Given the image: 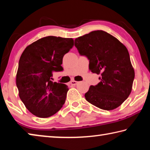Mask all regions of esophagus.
Wrapping results in <instances>:
<instances>
[{
	"label": "esophagus",
	"mask_w": 150,
	"mask_h": 150,
	"mask_svg": "<svg viewBox=\"0 0 150 150\" xmlns=\"http://www.w3.org/2000/svg\"><path fill=\"white\" fill-rule=\"evenodd\" d=\"M77 83H78L77 81H74V80H72V81L70 82V84L72 85H76L77 84Z\"/></svg>",
	"instance_id": "1"
}]
</instances>
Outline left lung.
Here are the masks:
<instances>
[{
	"label": "left lung",
	"instance_id": "8db88e82",
	"mask_svg": "<svg viewBox=\"0 0 150 150\" xmlns=\"http://www.w3.org/2000/svg\"><path fill=\"white\" fill-rule=\"evenodd\" d=\"M75 45L89 59L91 72L100 75V83L90 86L85 93L86 100L106 110L120 106L130 95L135 76L125 45L103 30L77 38Z\"/></svg>",
	"mask_w": 150,
	"mask_h": 150
}]
</instances>
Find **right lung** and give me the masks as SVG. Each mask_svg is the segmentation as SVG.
I'll return each instance as SVG.
<instances>
[{"label": "right lung", "instance_id": "add662e5", "mask_svg": "<svg viewBox=\"0 0 150 150\" xmlns=\"http://www.w3.org/2000/svg\"><path fill=\"white\" fill-rule=\"evenodd\" d=\"M74 45L73 38L47 36L25 48L20 56L16 86L20 99L32 115L48 118L64 105L69 88L53 82V71H61L63 57Z\"/></svg>", "mask_w": 150, "mask_h": 150}]
</instances>
